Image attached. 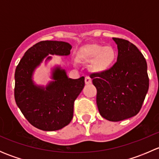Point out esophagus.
Listing matches in <instances>:
<instances>
[{"label": "esophagus", "instance_id": "obj_1", "mask_svg": "<svg viewBox=\"0 0 159 159\" xmlns=\"http://www.w3.org/2000/svg\"><path fill=\"white\" fill-rule=\"evenodd\" d=\"M84 81H85V84H91V78H90L89 76H85V78H84Z\"/></svg>", "mask_w": 159, "mask_h": 159}]
</instances>
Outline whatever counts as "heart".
<instances>
[{
  "label": "heart",
  "mask_w": 159,
  "mask_h": 159,
  "mask_svg": "<svg viewBox=\"0 0 159 159\" xmlns=\"http://www.w3.org/2000/svg\"><path fill=\"white\" fill-rule=\"evenodd\" d=\"M80 56L84 60H94L93 68L98 71H103L108 69L112 65L115 59V51L110 46H104L100 44H91L81 49Z\"/></svg>",
  "instance_id": "1"
}]
</instances>
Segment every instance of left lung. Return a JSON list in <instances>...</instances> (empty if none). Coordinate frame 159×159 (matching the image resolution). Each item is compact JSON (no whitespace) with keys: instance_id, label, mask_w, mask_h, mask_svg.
Returning a JSON list of instances; mask_svg holds the SVG:
<instances>
[{"instance_id":"8db88e82","label":"left lung","mask_w":159,"mask_h":159,"mask_svg":"<svg viewBox=\"0 0 159 159\" xmlns=\"http://www.w3.org/2000/svg\"><path fill=\"white\" fill-rule=\"evenodd\" d=\"M118 58L108 70L90 75L97 89L99 113L105 119L119 121L131 118L141 110L149 87L146 60L134 44L113 38Z\"/></svg>"}]
</instances>
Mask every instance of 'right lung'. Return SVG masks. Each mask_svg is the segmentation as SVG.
I'll return each mask as SVG.
<instances>
[{
    "label": "right lung",
    "instance_id": "obj_1",
    "mask_svg": "<svg viewBox=\"0 0 159 159\" xmlns=\"http://www.w3.org/2000/svg\"><path fill=\"white\" fill-rule=\"evenodd\" d=\"M71 45L64 41H42L25 52L14 74V98L30 124L43 131H56L68 125L73 118L74 103L84 86V77L68 78L57 68L46 89L34 84V68L51 54L68 55ZM50 57H48L49 59Z\"/></svg>",
    "mask_w": 159,
    "mask_h": 159
}]
</instances>
